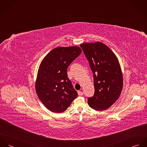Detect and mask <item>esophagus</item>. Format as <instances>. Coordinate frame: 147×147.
<instances>
[{"instance_id": "esophagus-1", "label": "esophagus", "mask_w": 147, "mask_h": 147, "mask_svg": "<svg viewBox=\"0 0 147 147\" xmlns=\"http://www.w3.org/2000/svg\"><path fill=\"white\" fill-rule=\"evenodd\" d=\"M78 95L80 96L83 95V92H82V91H78Z\"/></svg>"}]
</instances>
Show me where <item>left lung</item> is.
Listing matches in <instances>:
<instances>
[{
    "label": "left lung",
    "mask_w": 147,
    "mask_h": 147,
    "mask_svg": "<svg viewBox=\"0 0 147 147\" xmlns=\"http://www.w3.org/2000/svg\"><path fill=\"white\" fill-rule=\"evenodd\" d=\"M93 74L94 94L88 98L89 106L105 110L118 99L123 88V75L118 59L112 50L100 42L80 45Z\"/></svg>",
    "instance_id": "8db88e82"
}]
</instances>
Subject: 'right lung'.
<instances>
[{"label":"right lung","instance_id":"1","mask_svg":"<svg viewBox=\"0 0 147 147\" xmlns=\"http://www.w3.org/2000/svg\"><path fill=\"white\" fill-rule=\"evenodd\" d=\"M78 46L58 47L50 51L40 65L36 82L37 94L49 110L60 113L78 97L67 76V68L81 53Z\"/></svg>","mask_w":147,"mask_h":147}]
</instances>
